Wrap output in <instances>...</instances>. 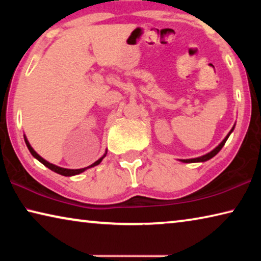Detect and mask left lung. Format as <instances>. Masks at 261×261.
<instances>
[{
  "label": "left lung",
  "instance_id": "8db88e82",
  "mask_svg": "<svg viewBox=\"0 0 261 261\" xmlns=\"http://www.w3.org/2000/svg\"><path fill=\"white\" fill-rule=\"evenodd\" d=\"M235 125L236 124H233V126L231 127V130L229 131V134L224 137V139L221 141V143L218 145V146H216L214 149H212L211 152H208V153H206V154H204V155H201V156H198V158H193V159H179V161L180 162H184V163H194V162H205V161H208L210 159H212L213 156H215L216 154H218L220 151H221V148H222L223 146H224V144H226V141H227V139L229 138V136L231 135V132L233 131V129H235Z\"/></svg>",
  "mask_w": 261,
  "mask_h": 261
}]
</instances>
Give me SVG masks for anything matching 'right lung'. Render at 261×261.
<instances>
[{"label":"right lung","instance_id":"obj_1","mask_svg":"<svg viewBox=\"0 0 261 261\" xmlns=\"http://www.w3.org/2000/svg\"><path fill=\"white\" fill-rule=\"evenodd\" d=\"M24 139H25L26 146H28L29 151H30V153H31V154H32L33 158L37 159V160H38L39 162H41L43 166H46L47 168H49V169L54 171V173H57V174H60V175H62V176H68V177H70V176H74V175L82 174V173H84V171H85V170L90 169V168L100 165L101 161L103 160V158H105L106 155H107V149H106V152H105L103 155L101 156V158L99 159V160H96L94 163H92L91 166L85 167V168H81V169H68V168H62V167H59V166H56V165H53V163H50V162H48L47 160H45V159H43L42 156L39 155V154L34 151L33 147L31 146V144L29 143V140H28V138H26V136H25V135H24Z\"/></svg>","mask_w":261,"mask_h":261}]
</instances>
